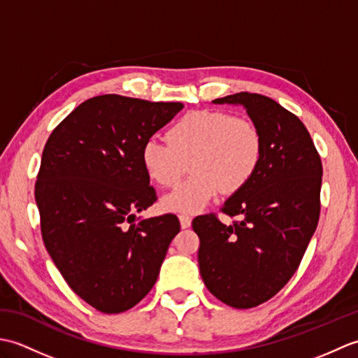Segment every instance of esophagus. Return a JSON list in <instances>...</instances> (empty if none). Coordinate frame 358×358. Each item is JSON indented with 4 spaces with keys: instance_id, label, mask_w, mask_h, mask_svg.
<instances>
[{
    "instance_id": "obj_1",
    "label": "esophagus",
    "mask_w": 358,
    "mask_h": 358,
    "mask_svg": "<svg viewBox=\"0 0 358 358\" xmlns=\"http://www.w3.org/2000/svg\"><path fill=\"white\" fill-rule=\"evenodd\" d=\"M180 224H181V227H183V229H187V227H191V224H192V218L186 215V214H181L180 215Z\"/></svg>"
}]
</instances>
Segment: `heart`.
<instances>
[{
	"label": "heart",
	"instance_id": "heart-1",
	"mask_svg": "<svg viewBox=\"0 0 358 358\" xmlns=\"http://www.w3.org/2000/svg\"><path fill=\"white\" fill-rule=\"evenodd\" d=\"M166 138L167 143H144L141 164L152 181L172 187L191 162L192 177L162 201L164 209L180 214L203 210L222 189L224 194L241 191L252 180L263 157L258 127L224 112H189L167 131Z\"/></svg>",
	"mask_w": 358,
	"mask_h": 358
}]
</instances>
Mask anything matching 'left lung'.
I'll return each instance as SVG.
<instances>
[{"mask_svg": "<svg viewBox=\"0 0 358 358\" xmlns=\"http://www.w3.org/2000/svg\"><path fill=\"white\" fill-rule=\"evenodd\" d=\"M212 103L241 106L263 136L252 180L222 208L240 222L214 214L192 222L204 285L227 306L248 309L272 299L299 268L320 215L323 167L305 124L272 98L240 92Z\"/></svg>", "mask_w": 358, "mask_h": 358, "instance_id": "8db88e82", "label": "left lung"}]
</instances>
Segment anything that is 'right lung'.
Listing matches in <instances>:
<instances>
[{"label":"right lung","mask_w":358,"mask_h":358,"mask_svg":"<svg viewBox=\"0 0 358 358\" xmlns=\"http://www.w3.org/2000/svg\"><path fill=\"white\" fill-rule=\"evenodd\" d=\"M183 108L94 96L45 143L35 185L44 246L72 291L100 313H124L148 295L180 232L177 215L136 214L157 200L141 149Z\"/></svg>","instance_id":"add662e5"}]
</instances>
